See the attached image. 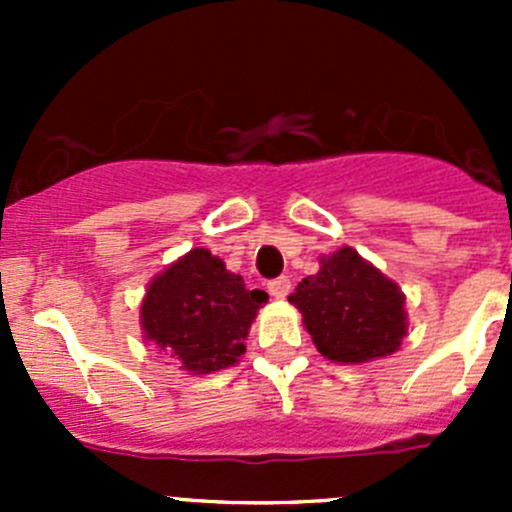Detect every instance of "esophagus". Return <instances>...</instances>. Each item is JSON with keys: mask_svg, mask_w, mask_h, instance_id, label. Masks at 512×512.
Instances as JSON below:
<instances>
[{"mask_svg": "<svg viewBox=\"0 0 512 512\" xmlns=\"http://www.w3.org/2000/svg\"><path fill=\"white\" fill-rule=\"evenodd\" d=\"M267 289H270L272 297L282 299V297H287L289 289H292V282H289V277L282 275V277H275V280H270V285H267Z\"/></svg>", "mask_w": 512, "mask_h": 512, "instance_id": "esophagus-1", "label": "esophagus"}]
</instances>
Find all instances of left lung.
I'll return each mask as SVG.
<instances>
[{"instance_id":"obj_1","label":"left lung","mask_w":512,"mask_h":512,"mask_svg":"<svg viewBox=\"0 0 512 512\" xmlns=\"http://www.w3.org/2000/svg\"><path fill=\"white\" fill-rule=\"evenodd\" d=\"M322 356L344 364L389 356L406 334L404 294L352 247L324 257L289 294Z\"/></svg>"}]
</instances>
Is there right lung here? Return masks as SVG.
Here are the masks:
<instances>
[{"label":"right lung","instance_id":"right-lung-1","mask_svg":"<svg viewBox=\"0 0 512 512\" xmlns=\"http://www.w3.org/2000/svg\"><path fill=\"white\" fill-rule=\"evenodd\" d=\"M267 292L247 289L203 247L170 265L141 307L146 337L193 374L227 369L245 354V337Z\"/></svg>","mask_w":512,"mask_h":512}]
</instances>
